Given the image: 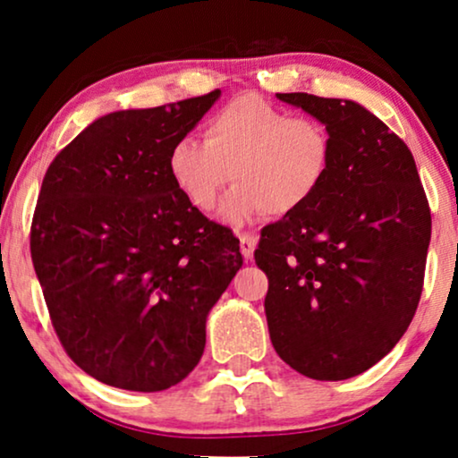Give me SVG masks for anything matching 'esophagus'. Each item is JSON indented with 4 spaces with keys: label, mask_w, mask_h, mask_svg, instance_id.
Instances as JSON below:
<instances>
[{
    "label": "esophagus",
    "mask_w": 458,
    "mask_h": 458,
    "mask_svg": "<svg viewBox=\"0 0 458 458\" xmlns=\"http://www.w3.org/2000/svg\"><path fill=\"white\" fill-rule=\"evenodd\" d=\"M240 248L246 260H252L254 248H256V237L252 233H240Z\"/></svg>",
    "instance_id": "esophagus-1"
}]
</instances>
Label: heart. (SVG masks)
<instances>
[{
  "mask_svg": "<svg viewBox=\"0 0 458 458\" xmlns=\"http://www.w3.org/2000/svg\"><path fill=\"white\" fill-rule=\"evenodd\" d=\"M334 137L312 116H292L254 93L237 96L204 124V141L183 135L171 143L166 168L185 202L215 208L229 181L237 185L221 206L229 225H243L271 210L304 208L327 181Z\"/></svg>",
  "mask_w": 458,
  "mask_h": 458,
  "instance_id": "obj_1",
  "label": "heart"
}]
</instances>
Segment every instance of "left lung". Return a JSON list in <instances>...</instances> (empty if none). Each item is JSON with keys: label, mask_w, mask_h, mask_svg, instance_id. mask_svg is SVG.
Masks as SVG:
<instances>
[{"label": "left lung", "mask_w": 458, "mask_h": 458, "mask_svg": "<svg viewBox=\"0 0 458 458\" xmlns=\"http://www.w3.org/2000/svg\"><path fill=\"white\" fill-rule=\"evenodd\" d=\"M327 124L334 165L304 208L262 229L273 348L318 381L354 377L396 346L423 290L431 215L415 158L352 99L277 93Z\"/></svg>", "instance_id": "obj_1"}]
</instances>
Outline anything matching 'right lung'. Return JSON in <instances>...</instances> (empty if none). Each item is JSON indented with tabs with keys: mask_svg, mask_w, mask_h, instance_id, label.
Wrapping results in <instances>:
<instances>
[{
	"mask_svg": "<svg viewBox=\"0 0 458 458\" xmlns=\"http://www.w3.org/2000/svg\"><path fill=\"white\" fill-rule=\"evenodd\" d=\"M221 98L93 121L49 165L30 256L66 354L102 384L166 390L193 371L206 317L240 271V240L191 208L166 168Z\"/></svg>",
	"mask_w": 458,
	"mask_h": 458,
	"instance_id": "obj_1",
	"label": "right lung"
}]
</instances>
